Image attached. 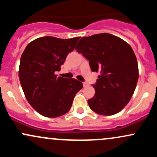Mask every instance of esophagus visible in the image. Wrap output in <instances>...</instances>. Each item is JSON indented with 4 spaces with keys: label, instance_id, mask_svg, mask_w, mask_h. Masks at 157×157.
<instances>
[{
    "label": "esophagus",
    "instance_id": "esophagus-1",
    "mask_svg": "<svg viewBox=\"0 0 157 157\" xmlns=\"http://www.w3.org/2000/svg\"><path fill=\"white\" fill-rule=\"evenodd\" d=\"M82 85H83V87H84V88L87 87V86H89V85H88L87 82H83V83H82Z\"/></svg>",
    "mask_w": 157,
    "mask_h": 157
}]
</instances>
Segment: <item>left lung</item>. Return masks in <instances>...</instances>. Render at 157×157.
<instances>
[{
  "label": "left lung",
  "instance_id": "1",
  "mask_svg": "<svg viewBox=\"0 0 157 157\" xmlns=\"http://www.w3.org/2000/svg\"><path fill=\"white\" fill-rule=\"evenodd\" d=\"M76 49L89 60L91 71L100 72L93 86L94 96L88 100L90 109L104 116L122 111L139 77L137 60L130 45L111 34L101 33L82 37Z\"/></svg>",
  "mask_w": 157,
  "mask_h": 157
}]
</instances>
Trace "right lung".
<instances>
[{
  "instance_id": "obj_1",
  "label": "right lung",
  "mask_w": 157,
  "mask_h": 157,
  "mask_svg": "<svg viewBox=\"0 0 157 157\" xmlns=\"http://www.w3.org/2000/svg\"><path fill=\"white\" fill-rule=\"evenodd\" d=\"M80 37L60 39L42 37L27 45L21 57L19 79L27 101L46 117L55 118L69 111L82 83L75 79L57 77L69 52Z\"/></svg>"
}]
</instances>
